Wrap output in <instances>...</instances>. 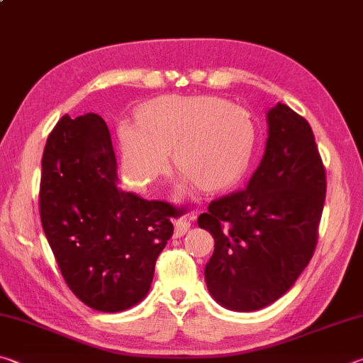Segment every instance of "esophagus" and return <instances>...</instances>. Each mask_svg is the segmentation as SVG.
<instances>
[{"label":"esophagus","instance_id":"34e87169","mask_svg":"<svg viewBox=\"0 0 363 363\" xmlns=\"http://www.w3.org/2000/svg\"><path fill=\"white\" fill-rule=\"evenodd\" d=\"M190 229V220H187L186 218H179L174 220V237L181 238L186 235V232Z\"/></svg>","mask_w":363,"mask_h":363}]
</instances>
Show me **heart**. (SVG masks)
<instances>
[{
	"label": "heart",
	"instance_id": "b5f03b06",
	"mask_svg": "<svg viewBox=\"0 0 363 363\" xmlns=\"http://www.w3.org/2000/svg\"><path fill=\"white\" fill-rule=\"evenodd\" d=\"M256 130L242 107L214 96H162L140 106L138 121L118 125L121 169L134 189L158 179L173 162L182 171L181 194L196 182L218 190L248 164Z\"/></svg>",
	"mask_w": 363,
	"mask_h": 363
}]
</instances>
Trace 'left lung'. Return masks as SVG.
<instances>
[{
    "instance_id": "obj_1",
    "label": "left lung",
    "mask_w": 363,
    "mask_h": 363,
    "mask_svg": "<svg viewBox=\"0 0 363 363\" xmlns=\"http://www.w3.org/2000/svg\"><path fill=\"white\" fill-rule=\"evenodd\" d=\"M267 143L247 187L213 200L199 225L214 238L208 291L253 312L290 290L314 255L327 177L309 123L285 104L267 112Z\"/></svg>"
}]
</instances>
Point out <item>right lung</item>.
<instances>
[{
    "label": "right lung",
    "mask_w": 363,
    "mask_h": 363,
    "mask_svg": "<svg viewBox=\"0 0 363 363\" xmlns=\"http://www.w3.org/2000/svg\"><path fill=\"white\" fill-rule=\"evenodd\" d=\"M116 160L99 115L62 116L41 160L40 216L60 274L86 306L121 312L150 290L177 210L116 187Z\"/></svg>",
    "instance_id": "add662e5"
}]
</instances>
